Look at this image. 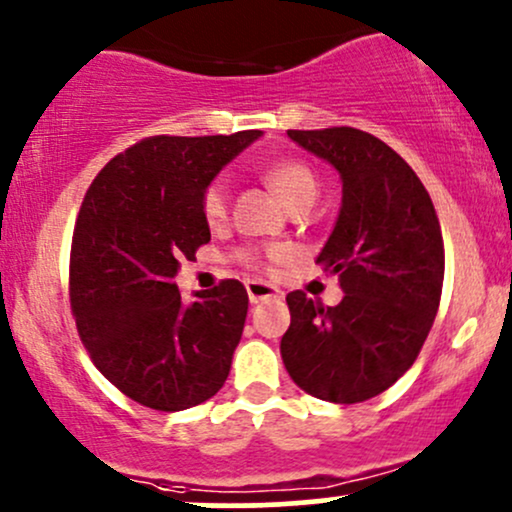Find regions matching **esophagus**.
Here are the masks:
<instances>
[{"label":"esophagus","mask_w":512,"mask_h":512,"mask_svg":"<svg viewBox=\"0 0 512 512\" xmlns=\"http://www.w3.org/2000/svg\"><path fill=\"white\" fill-rule=\"evenodd\" d=\"M245 289H247V299H250V303H260L265 299H277V301L284 299V291L279 289V286L260 282V279H250V282H245Z\"/></svg>","instance_id":"obj_1"}]
</instances>
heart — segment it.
<instances>
[{"mask_svg": "<svg viewBox=\"0 0 512 512\" xmlns=\"http://www.w3.org/2000/svg\"><path fill=\"white\" fill-rule=\"evenodd\" d=\"M267 184L272 192L284 201L289 209L301 204H313L318 196V179L308 165L299 160H277L265 170ZM201 213L209 226H221L228 218V184L223 179H213L201 194ZM284 252L282 247H269L267 252H247L245 260L265 262L279 260Z\"/></svg>", "mask_w": 512, "mask_h": 512, "instance_id": "heart-1", "label": "heart"}]
</instances>
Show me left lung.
Masks as SVG:
<instances>
[{"instance_id": "1", "label": "left lung", "mask_w": 512, "mask_h": 512, "mask_svg": "<svg viewBox=\"0 0 512 512\" xmlns=\"http://www.w3.org/2000/svg\"><path fill=\"white\" fill-rule=\"evenodd\" d=\"M289 138L340 174L338 221L316 262L345 296L338 306L286 296L284 367L320 401H367L411 369L428 338L445 279L440 221L418 174L372 133L335 126Z\"/></svg>"}]
</instances>
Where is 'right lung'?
<instances>
[{
	"label": "right lung",
	"instance_id": "obj_1",
	"mask_svg": "<svg viewBox=\"0 0 512 512\" xmlns=\"http://www.w3.org/2000/svg\"><path fill=\"white\" fill-rule=\"evenodd\" d=\"M260 136L145 138L84 194L70 252L72 316L99 372L140 406L184 411L226 384L245 286L223 279L187 306L174 277L211 240L204 189Z\"/></svg>",
	"mask_w": 512,
	"mask_h": 512
}]
</instances>
